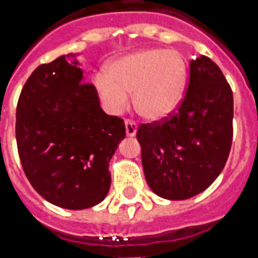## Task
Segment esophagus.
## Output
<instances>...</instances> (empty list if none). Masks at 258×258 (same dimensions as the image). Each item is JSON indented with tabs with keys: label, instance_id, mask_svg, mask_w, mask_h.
Segmentation results:
<instances>
[{
	"label": "esophagus",
	"instance_id": "34e87169",
	"mask_svg": "<svg viewBox=\"0 0 258 258\" xmlns=\"http://www.w3.org/2000/svg\"><path fill=\"white\" fill-rule=\"evenodd\" d=\"M124 124H125V134H127V137H134V135L137 134V130H138L137 121L127 119Z\"/></svg>",
	"mask_w": 258,
	"mask_h": 258
}]
</instances>
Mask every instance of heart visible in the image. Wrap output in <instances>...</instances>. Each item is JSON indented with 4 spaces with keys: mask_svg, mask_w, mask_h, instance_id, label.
<instances>
[{
    "mask_svg": "<svg viewBox=\"0 0 258 258\" xmlns=\"http://www.w3.org/2000/svg\"><path fill=\"white\" fill-rule=\"evenodd\" d=\"M94 86L105 108L120 113L128 107L130 94L139 115L161 120L181 103L186 86V64L180 52L146 48L121 56L94 77Z\"/></svg>",
    "mask_w": 258,
    "mask_h": 258,
    "instance_id": "heart-1",
    "label": "heart"
}]
</instances>
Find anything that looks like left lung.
I'll list each match as a JSON object with an SVG mask.
<instances>
[{
	"instance_id": "obj_1",
	"label": "left lung",
	"mask_w": 258,
	"mask_h": 258,
	"mask_svg": "<svg viewBox=\"0 0 258 258\" xmlns=\"http://www.w3.org/2000/svg\"><path fill=\"white\" fill-rule=\"evenodd\" d=\"M233 92L208 56L190 60L185 96L172 115L138 127L145 177L169 200L189 199L215 181L233 142Z\"/></svg>"
}]
</instances>
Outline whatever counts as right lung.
I'll return each instance as SVG.
<instances>
[{
  "mask_svg": "<svg viewBox=\"0 0 258 258\" xmlns=\"http://www.w3.org/2000/svg\"><path fill=\"white\" fill-rule=\"evenodd\" d=\"M77 62L59 56L37 66L16 108V141L25 176L37 194L69 210L103 202L108 169L125 137L124 121L100 107L94 85Z\"/></svg>",
  "mask_w": 258,
  "mask_h": 258,
  "instance_id": "right-lung-1",
  "label": "right lung"
}]
</instances>
